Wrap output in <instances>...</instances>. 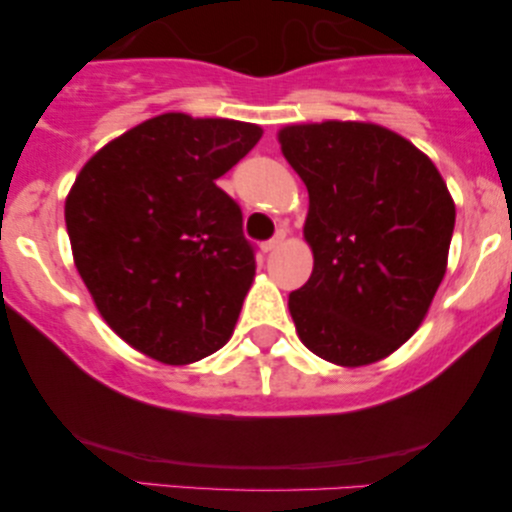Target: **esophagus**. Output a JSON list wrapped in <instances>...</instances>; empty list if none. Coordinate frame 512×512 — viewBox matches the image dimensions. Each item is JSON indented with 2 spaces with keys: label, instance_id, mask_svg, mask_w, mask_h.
I'll return each mask as SVG.
<instances>
[{
  "label": "esophagus",
  "instance_id": "esophagus-1",
  "mask_svg": "<svg viewBox=\"0 0 512 512\" xmlns=\"http://www.w3.org/2000/svg\"><path fill=\"white\" fill-rule=\"evenodd\" d=\"M284 230H279V233L275 235V237H272V240H268V242H265L263 244V251H265V254H268V251H272V249H277L279 247V244H282L284 242Z\"/></svg>",
  "mask_w": 512,
  "mask_h": 512
}]
</instances>
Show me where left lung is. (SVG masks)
Listing matches in <instances>:
<instances>
[{"instance_id":"1","label":"left lung","mask_w":512,"mask_h":512,"mask_svg":"<svg viewBox=\"0 0 512 512\" xmlns=\"http://www.w3.org/2000/svg\"><path fill=\"white\" fill-rule=\"evenodd\" d=\"M279 144L310 193L314 268L289 293L298 338L338 366L380 361L417 331L443 282L450 191L415 144L373 123L286 125Z\"/></svg>"}]
</instances>
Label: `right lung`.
<instances>
[{"mask_svg":"<svg viewBox=\"0 0 512 512\" xmlns=\"http://www.w3.org/2000/svg\"><path fill=\"white\" fill-rule=\"evenodd\" d=\"M261 135L228 118L160 114L97 151L67 195L83 284L104 321L151 359L200 361L233 333L256 249L216 179Z\"/></svg>","mask_w":512,"mask_h":512,"instance_id":"add662e5","label":"right lung"}]
</instances>
